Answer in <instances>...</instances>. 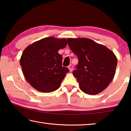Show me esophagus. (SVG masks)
Returning <instances> with one entry per match:
<instances>
[{
    "mask_svg": "<svg viewBox=\"0 0 131 131\" xmlns=\"http://www.w3.org/2000/svg\"><path fill=\"white\" fill-rule=\"evenodd\" d=\"M68 69L69 70L70 72H72V71L73 70V65L71 64V65H70L69 66H68Z\"/></svg>",
    "mask_w": 131,
    "mask_h": 131,
    "instance_id": "esophagus-1",
    "label": "esophagus"
}]
</instances>
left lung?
<instances>
[{"mask_svg":"<svg viewBox=\"0 0 131 131\" xmlns=\"http://www.w3.org/2000/svg\"><path fill=\"white\" fill-rule=\"evenodd\" d=\"M67 40L79 59L73 74L81 90L92 95L102 92L116 73L117 59L114 52L90 39L68 38Z\"/></svg>","mask_w":131,"mask_h":131,"instance_id":"left-lung-1","label":"left lung"}]
</instances>
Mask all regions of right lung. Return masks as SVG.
Masks as SVG:
<instances>
[{"instance_id": "obj_1", "label": "right lung", "mask_w": 131, "mask_h": 131, "mask_svg": "<svg viewBox=\"0 0 131 131\" xmlns=\"http://www.w3.org/2000/svg\"><path fill=\"white\" fill-rule=\"evenodd\" d=\"M66 39L48 37L28 46L22 54L20 65L30 85L41 92L58 89L69 72L63 67L62 57L58 51L67 46Z\"/></svg>"}]
</instances>
